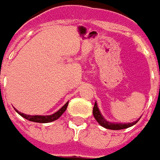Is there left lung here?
<instances>
[{
  "label": "left lung",
  "instance_id": "obj_1",
  "mask_svg": "<svg viewBox=\"0 0 160 160\" xmlns=\"http://www.w3.org/2000/svg\"><path fill=\"white\" fill-rule=\"evenodd\" d=\"M93 115L95 117V119L97 120V122L104 128L106 129H110V130H122V129H126V128H129L131 126L134 125L138 121H135L133 122H128V123H122V122H108L103 116L102 114L100 113L99 109L98 107V104H97V101L95 102V105H94V108H93Z\"/></svg>",
  "mask_w": 160,
  "mask_h": 160
}]
</instances>
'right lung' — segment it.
<instances>
[{"label":"right lung","mask_w":160,"mask_h":160,"mask_svg":"<svg viewBox=\"0 0 160 160\" xmlns=\"http://www.w3.org/2000/svg\"><path fill=\"white\" fill-rule=\"evenodd\" d=\"M68 103H69V102L65 103L60 110H58V111H56L55 113L51 114V115H28V114H24V113H22V112H19L18 110H15V109H14V110H15V111H16L19 115H21L23 118L28 120L30 122H39V123H47V122H51L56 121L57 119H59V118L63 114V112L66 110L67 106H68Z\"/></svg>","instance_id":"add662e5"}]
</instances>
